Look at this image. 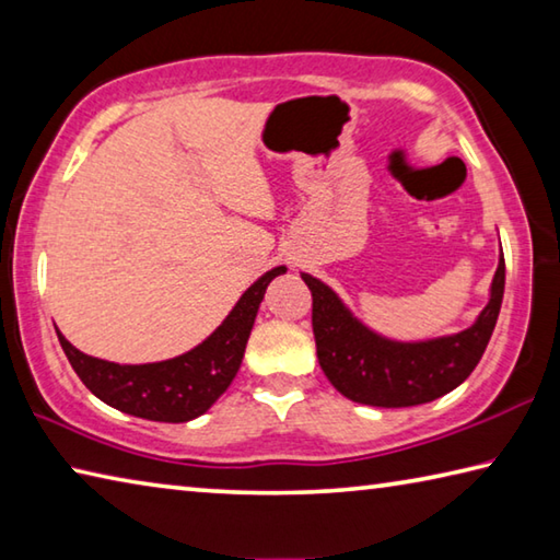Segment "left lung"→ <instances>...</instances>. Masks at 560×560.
Wrapping results in <instances>:
<instances>
[{
	"label": "left lung",
	"instance_id": "obj_1",
	"mask_svg": "<svg viewBox=\"0 0 560 560\" xmlns=\"http://www.w3.org/2000/svg\"><path fill=\"white\" fill-rule=\"evenodd\" d=\"M504 254L491 281V299L474 326L454 336L397 343L373 334L324 281L301 273L314 296L318 363L348 400L373 407H412L438 400L471 375L494 334L504 299Z\"/></svg>",
	"mask_w": 560,
	"mask_h": 560
}]
</instances>
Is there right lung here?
I'll return each mask as SVG.
<instances>
[{"instance_id": "add662e5", "label": "right lung", "mask_w": 560, "mask_h": 560, "mask_svg": "<svg viewBox=\"0 0 560 560\" xmlns=\"http://www.w3.org/2000/svg\"><path fill=\"white\" fill-rule=\"evenodd\" d=\"M287 267H277L254 281L236 301L232 314L214 334L185 355L145 365H118L73 348L56 330L75 375L89 390L120 412L155 422H187L210 410L240 371L246 340L269 281Z\"/></svg>"}]
</instances>
